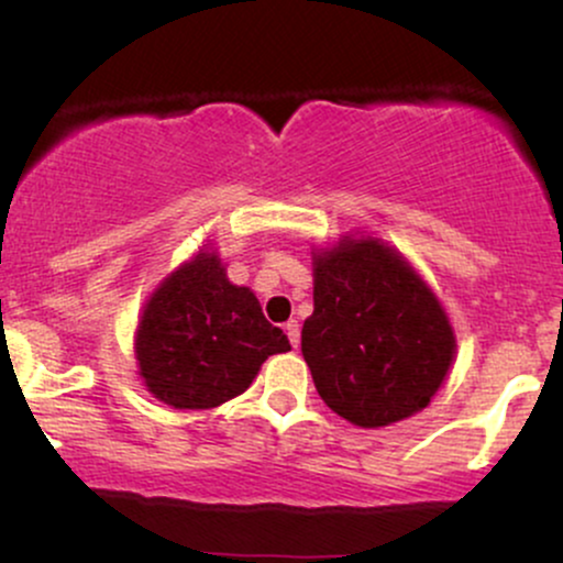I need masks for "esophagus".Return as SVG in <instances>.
<instances>
[{"instance_id":"34e87169","label":"esophagus","mask_w":563,"mask_h":563,"mask_svg":"<svg viewBox=\"0 0 563 563\" xmlns=\"http://www.w3.org/2000/svg\"><path fill=\"white\" fill-rule=\"evenodd\" d=\"M286 335H288L290 346H299V341H301V328H299V322H296V320L286 322Z\"/></svg>"}]
</instances>
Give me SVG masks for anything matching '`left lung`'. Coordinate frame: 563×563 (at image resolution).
<instances>
[{"mask_svg":"<svg viewBox=\"0 0 563 563\" xmlns=\"http://www.w3.org/2000/svg\"><path fill=\"white\" fill-rule=\"evenodd\" d=\"M301 354L322 402L363 429L416 416L431 402L455 335L442 303L397 251L341 238L314 254V312Z\"/></svg>","mask_w":563,"mask_h":563,"instance_id":"obj_1","label":"left lung"}]
</instances>
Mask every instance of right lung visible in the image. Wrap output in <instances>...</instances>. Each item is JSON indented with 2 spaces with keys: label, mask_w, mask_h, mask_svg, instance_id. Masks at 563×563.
<instances>
[{
  "label": "right lung",
  "mask_w": 563,
  "mask_h": 563,
  "mask_svg": "<svg viewBox=\"0 0 563 563\" xmlns=\"http://www.w3.org/2000/svg\"><path fill=\"white\" fill-rule=\"evenodd\" d=\"M288 335L264 318L254 290L232 286L214 251L200 249L153 290L134 339L147 391L177 410H209L251 386Z\"/></svg>",
  "instance_id": "add662e5"
}]
</instances>
